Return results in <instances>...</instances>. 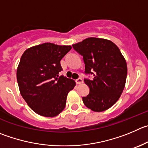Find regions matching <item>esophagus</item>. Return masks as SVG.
<instances>
[{"label":"esophagus","mask_w":148,"mask_h":148,"mask_svg":"<svg viewBox=\"0 0 148 148\" xmlns=\"http://www.w3.org/2000/svg\"><path fill=\"white\" fill-rule=\"evenodd\" d=\"M75 83H76L77 84H82V83H83L82 78H77V79L75 80Z\"/></svg>","instance_id":"obj_1"}]
</instances>
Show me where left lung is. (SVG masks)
<instances>
[{
    "mask_svg": "<svg viewBox=\"0 0 148 148\" xmlns=\"http://www.w3.org/2000/svg\"><path fill=\"white\" fill-rule=\"evenodd\" d=\"M73 48L83 57L85 74L93 78H84L89 88L82 97L84 105L91 110L102 112L111 108L123 92L127 76V65L120 49L112 41L88 38L73 44Z\"/></svg>",
    "mask_w": 148,
    "mask_h": 148,
    "instance_id": "left-lung-1",
    "label": "left lung"
}]
</instances>
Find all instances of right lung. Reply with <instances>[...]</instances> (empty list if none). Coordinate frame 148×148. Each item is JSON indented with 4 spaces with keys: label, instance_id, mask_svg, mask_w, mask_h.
<instances>
[{
    "label": "right lung",
    "instance_id": "add662e5",
    "mask_svg": "<svg viewBox=\"0 0 148 148\" xmlns=\"http://www.w3.org/2000/svg\"><path fill=\"white\" fill-rule=\"evenodd\" d=\"M72 47L45 43L27 49L20 59L16 78L20 94L38 115L54 117L66 105L73 80L60 75V61Z\"/></svg>",
    "mask_w": 148,
    "mask_h": 148
}]
</instances>
